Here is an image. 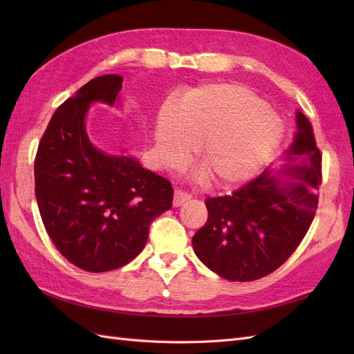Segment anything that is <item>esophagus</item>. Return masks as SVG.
<instances>
[{
  "mask_svg": "<svg viewBox=\"0 0 354 354\" xmlns=\"http://www.w3.org/2000/svg\"><path fill=\"white\" fill-rule=\"evenodd\" d=\"M192 196L187 192L181 190V189H176L174 190V199H173V205L174 207H181L186 201H189Z\"/></svg>",
  "mask_w": 354,
  "mask_h": 354,
  "instance_id": "esophagus-1",
  "label": "esophagus"
}]
</instances>
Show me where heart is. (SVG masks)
Returning <instances> with one entry per match:
<instances>
[{
    "mask_svg": "<svg viewBox=\"0 0 354 354\" xmlns=\"http://www.w3.org/2000/svg\"><path fill=\"white\" fill-rule=\"evenodd\" d=\"M282 120L252 90L238 82H211L190 90L180 108L167 102L155 138L162 162L174 167L202 142L199 158L212 183L233 187L250 180L279 143Z\"/></svg>",
    "mask_w": 354,
    "mask_h": 354,
    "instance_id": "b5f03b06",
    "label": "heart"
}]
</instances>
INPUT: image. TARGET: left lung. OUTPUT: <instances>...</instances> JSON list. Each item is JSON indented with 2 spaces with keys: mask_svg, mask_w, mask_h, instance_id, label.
Here are the masks:
<instances>
[{
  "mask_svg": "<svg viewBox=\"0 0 354 354\" xmlns=\"http://www.w3.org/2000/svg\"><path fill=\"white\" fill-rule=\"evenodd\" d=\"M297 133L285 152L282 181L270 169L232 195L208 198V220L192 245L209 270L233 282L270 274L297 250L317 209L322 155L313 128L297 111Z\"/></svg>",
  "mask_w": 354,
  "mask_h": 354,
  "instance_id": "left-lung-1",
  "label": "left lung"
}]
</instances>
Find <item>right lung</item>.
I'll list each match as a JSON object with an SVG mask.
<instances>
[{"mask_svg": "<svg viewBox=\"0 0 354 354\" xmlns=\"http://www.w3.org/2000/svg\"><path fill=\"white\" fill-rule=\"evenodd\" d=\"M120 75H103L60 104L35 156V198L50 239L68 261L109 272L142 252L151 223L173 205L171 183L133 156L109 155L85 131L90 104L113 106Z\"/></svg>", "mask_w": 354, "mask_h": 354, "instance_id": "add662e5", "label": "right lung"}]
</instances>
